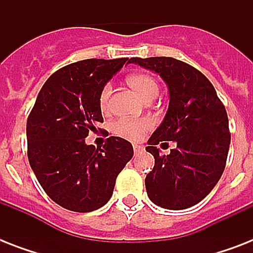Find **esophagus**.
I'll return each mask as SVG.
<instances>
[{"mask_svg": "<svg viewBox=\"0 0 253 253\" xmlns=\"http://www.w3.org/2000/svg\"><path fill=\"white\" fill-rule=\"evenodd\" d=\"M134 152L135 154H138V152H140V151L143 150V147L142 146H138V144H134Z\"/></svg>", "mask_w": 253, "mask_h": 253, "instance_id": "1", "label": "esophagus"}]
</instances>
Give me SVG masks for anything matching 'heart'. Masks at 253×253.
Segmentation results:
<instances>
[{"label":"heart","instance_id":"1","mask_svg":"<svg viewBox=\"0 0 253 253\" xmlns=\"http://www.w3.org/2000/svg\"><path fill=\"white\" fill-rule=\"evenodd\" d=\"M128 84L138 91L144 99L155 98L159 93L158 81L147 73H136L128 77ZM111 94V84H105L99 91L98 103L102 110L109 107ZM154 122L151 118H118L111 123L113 134L121 138L138 140L146 134L147 131L152 128Z\"/></svg>","mask_w":253,"mask_h":253}]
</instances>
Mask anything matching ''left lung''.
I'll list each match as a JSON object with an SVG mask.
<instances>
[{
	"label": "left lung",
	"mask_w": 253,
	"mask_h": 253,
	"mask_svg": "<svg viewBox=\"0 0 253 253\" xmlns=\"http://www.w3.org/2000/svg\"><path fill=\"white\" fill-rule=\"evenodd\" d=\"M130 63L155 71L169 89V107L151 135L146 151L155 166L146 177L150 200L169 210H182L202 201L224 170L231 134L224 105L209 79L192 65L173 57H132ZM176 142L169 155L159 142Z\"/></svg>",
	"instance_id": "8db88e82"
}]
</instances>
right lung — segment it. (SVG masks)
Returning <instances> with one entry per match:
<instances>
[{
  "label": "right lung",
  "mask_w": 253,
  "mask_h": 253,
  "mask_svg": "<svg viewBox=\"0 0 253 253\" xmlns=\"http://www.w3.org/2000/svg\"><path fill=\"white\" fill-rule=\"evenodd\" d=\"M127 60L86 59L63 67L45 81L30 111V166L47 196L67 210L102 208L134 155L131 143L118 136L107 138L102 148L85 144L89 131L103 122L99 91Z\"/></svg>",
  "instance_id": "add662e5"
}]
</instances>
